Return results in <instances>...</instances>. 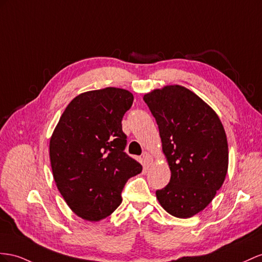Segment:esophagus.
Returning a JSON list of instances; mask_svg holds the SVG:
<instances>
[{
    "mask_svg": "<svg viewBox=\"0 0 262 262\" xmlns=\"http://www.w3.org/2000/svg\"><path fill=\"white\" fill-rule=\"evenodd\" d=\"M143 159H144V162H145L147 165H151L152 162H154L152 156L150 155L149 152H147V151H144V152H143Z\"/></svg>",
    "mask_w": 262,
    "mask_h": 262,
    "instance_id": "34e87169",
    "label": "esophagus"
}]
</instances>
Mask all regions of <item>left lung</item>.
<instances>
[{
	"mask_svg": "<svg viewBox=\"0 0 262 262\" xmlns=\"http://www.w3.org/2000/svg\"><path fill=\"white\" fill-rule=\"evenodd\" d=\"M155 117L170 182L156 191L160 206L177 218L204 210L228 171L227 136L218 115L195 93L168 85L144 95Z\"/></svg>",
	"mask_w": 262,
	"mask_h": 262,
	"instance_id": "1",
	"label": "left lung"
}]
</instances>
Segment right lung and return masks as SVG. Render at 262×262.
Segmentation results:
<instances>
[{"label":"right lung","instance_id":"right-lung-1","mask_svg":"<svg viewBox=\"0 0 262 262\" xmlns=\"http://www.w3.org/2000/svg\"><path fill=\"white\" fill-rule=\"evenodd\" d=\"M128 91L116 87L79 94L67 105L52 134L50 159L57 189L78 217L99 221L122 204L127 180L143 167L124 151Z\"/></svg>","mask_w":262,"mask_h":262}]
</instances>
